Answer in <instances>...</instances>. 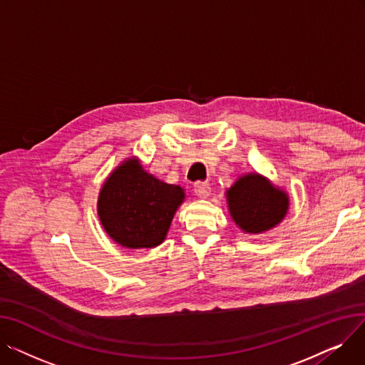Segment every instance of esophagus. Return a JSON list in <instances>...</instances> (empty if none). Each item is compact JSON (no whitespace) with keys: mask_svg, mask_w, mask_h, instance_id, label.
Returning a JSON list of instances; mask_svg holds the SVG:
<instances>
[{"mask_svg":"<svg viewBox=\"0 0 365 365\" xmlns=\"http://www.w3.org/2000/svg\"><path fill=\"white\" fill-rule=\"evenodd\" d=\"M194 192L200 198H207L210 195V192H212V187H210V185L207 182H197L194 185Z\"/></svg>","mask_w":365,"mask_h":365,"instance_id":"34e87169","label":"esophagus"}]
</instances>
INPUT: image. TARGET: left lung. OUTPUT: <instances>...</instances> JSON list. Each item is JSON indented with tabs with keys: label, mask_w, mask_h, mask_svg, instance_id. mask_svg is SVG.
Returning a JSON list of instances; mask_svg holds the SVG:
<instances>
[{
	"label": "left lung",
	"mask_w": 365,
	"mask_h": 365,
	"mask_svg": "<svg viewBox=\"0 0 365 365\" xmlns=\"http://www.w3.org/2000/svg\"><path fill=\"white\" fill-rule=\"evenodd\" d=\"M227 204L244 232L260 234L278 225L289 208V198L259 175L240 178L227 190Z\"/></svg>",
	"instance_id": "obj_1"
}]
</instances>
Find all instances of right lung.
<instances>
[{"mask_svg":"<svg viewBox=\"0 0 365 365\" xmlns=\"http://www.w3.org/2000/svg\"><path fill=\"white\" fill-rule=\"evenodd\" d=\"M183 189L168 185L128 160L105 182L98 213L108 235L127 248H150L161 244L178 207Z\"/></svg>","mask_w":365,"mask_h":365,"instance_id":"obj_1","label":"right lung"}]
</instances>
